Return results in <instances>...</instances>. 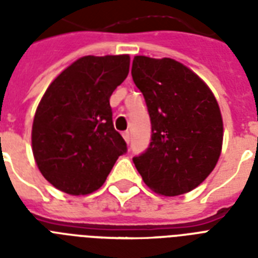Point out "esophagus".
<instances>
[{"label":"esophagus","mask_w":258,"mask_h":258,"mask_svg":"<svg viewBox=\"0 0 258 258\" xmlns=\"http://www.w3.org/2000/svg\"><path fill=\"white\" fill-rule=\"evenodd\" d=\"M123 138H124V141L127 142V145H128V143H130V133H128V131H124V133H123Z\"/></svg>","instance_id":"1"}]
</instances>
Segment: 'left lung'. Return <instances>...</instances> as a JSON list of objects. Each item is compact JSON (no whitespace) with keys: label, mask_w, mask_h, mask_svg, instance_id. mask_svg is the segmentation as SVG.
I'll return each instance as SVG.
<instances>
[{"label":"left lung","mask_w":258,"mask_h":258,"mask_svg":"<svg viewBox=\"0 0 258 258\" xmlns=\"http://www.w3.org/2000/svg\"><path fill=\"white\" fill-rule=\"evenodd\" d=\"M133 80L145 96L151 142L134 165L151 190L166 197L191 191L216 167L224 124L209 87L172 58L135 56Z\"/></svg>","instance_id":"8db88e82"}]
</instances>
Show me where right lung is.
Instances as JSON below:
<instances>
[{"mask_svg":"<svg viewBox=\"0 0 258 258\" xmlns=\"http://www.w3.org/2000/svg\"><path fill=\"white\" fill-rule=\"evenodd\" d=\"M128 54L84 56L44 93L34 115L32 149L56 188L84 196L104 183L127 145L113 128L109 97L127 78Z\"/></svg>","mask_w":258,"mask_h":258,"instance_id":"1","label":"right lung"}]
</instances>
